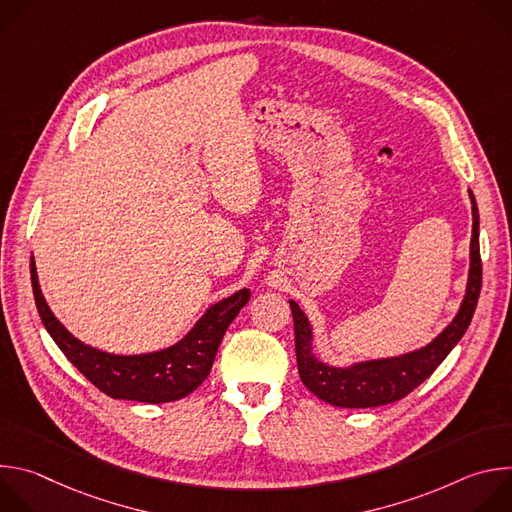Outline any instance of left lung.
<instances>
[{"instance_id":"left-lung-1","label":"left lung","mask_w":512,"mask_h":512,"mask_svg":"<svg viewBox=\"0 0 512 512\" xmlns=\"http://www.w3.org/2000/svg\"><path fill=\"white\" fill-rule=\"evenodd\" d=\"M472 202V239H470V267L464 300L454 320L437 334L431 342L421 348L387 356L358 360L346 367L320 360L314 352V328L298 306L289 300L291 314H294L296 332V358L302 383L322 401L334 407L364 409L395 403L419 387L452 352V348L466 334L482 285V263H480V214L472 190H468Z\"/></svg>"}]
</instances>
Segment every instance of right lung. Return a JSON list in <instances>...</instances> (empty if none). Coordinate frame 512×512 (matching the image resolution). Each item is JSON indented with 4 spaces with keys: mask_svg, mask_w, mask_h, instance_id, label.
<instances>
[{
    "mask_svg": "<svg viewBox=\"0 0 512 512\" xmlns=\"http://www.w3.org/2000/svg\"><path fill=\"white\" fill-rule=\"evenodd\" d=\"M30 273L40 320L64 356L105 395L139 403H170L198 389L212 369L227 328L251 296V289L243 287L212 304L172 346L154 352L115 354L72 336L44 300L34 257Z\"/></svg>",
    "mask_w": 512,
    "mask_h": 512,
    "instance_id": "obj_1",
    "label": "right lung"
}]
</instances>
